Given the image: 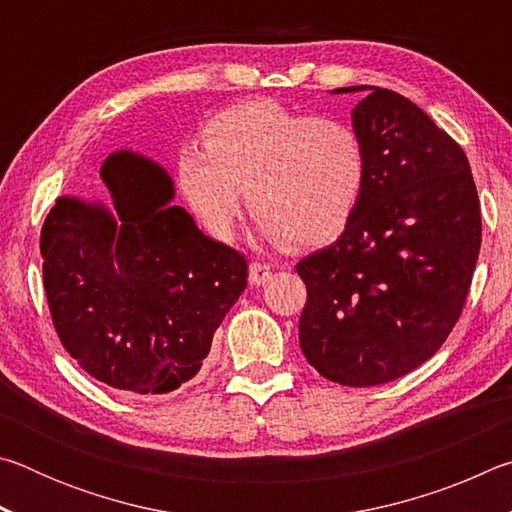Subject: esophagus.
<instances>
[{
	"mask_svg": "<svg viewBox=\"0 0 512 512\" xmlns=\"http://www.w3.org/2000/svg\"><path fill=\"white\" fill-rule=\"evenodd\" d=\"M248 271H250V282H253L255 287H262V284H266L273 277V266L264 262H253Z\"/></svg>",
	"mask_w": 512,
	"mask_h": 512,
	"instance_id": "obj_1",
	"label": "esophagus"
}]
</instances>
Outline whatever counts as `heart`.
Wrapping results in <instances>:
<instances>
[{"label":"heart","instance_id":"obj_1","mask_svg":"<svg viewBox=\"0 0 512 512\" xmlns=\"http://www.w3.org/2000/svg\"><path fill=\"white\" fill-rule=\"evenodd\" d=\"M366 173V146L350 124L275 101L221 112L205 144L180 153L187 201L221 239L235 235L244 187L264 239L298 246L334 239L357 212Z\"/></svg>","mask_w":512,"mask_h":512}]
</instances>
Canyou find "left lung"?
Instances as JSON below:
<instances>
[{
	"mask_svg": "<svg viewBox=\"0 0 512 512\" xmlns=\"http://www.w3.org/2000/svg\"><path fill=\"white\" fill-rule=\"evenodd\" d=\"M352 110L366 187L332 246L300 259V348L320 375L377 386L438 352L461 316L481 248L470 162L427 112L375 85Z\"/></svg>",
	"mask_w": 512,
	"mask_h": 512,
	"instance_id": "8db88e82",
	"label": "left lung"
}]
</instances>
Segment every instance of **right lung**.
<instances>
[{
    "mask_svg": "<svg viewBox=\"0 0 512 512\" xmlns=\"http://www.w3.org/2000/svg\"><path fill=\"white\" fill-rule=\"evenodd\" d=\"M101 180L112 207L60 196L42 225L51 320L94 379L137 395L176 391L246 289V257L171 205L173 180L146 155L110 153Z\"/></svg>",
    "mask_w": 512,
    "mask_h": 512,
    "instance_id": "right-lung-1",
    "label": "right lung"
}]
</instances>
